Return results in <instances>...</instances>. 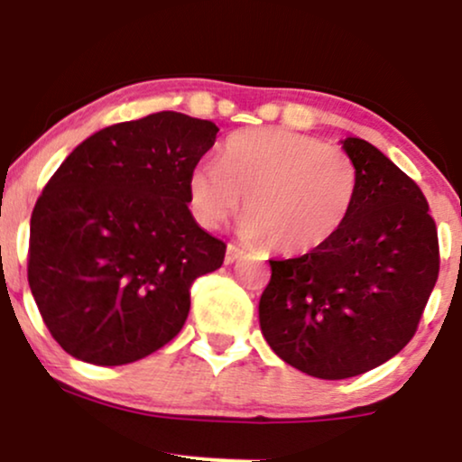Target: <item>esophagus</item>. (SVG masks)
Here are the masks:
<instances>
[{
  "label": "esophagus",
  "instance_id": "34e87169",
  "mask_svg": "<svg viewBox=\"0 0 462 462\" xmlns=\"http://www.w3.org/2000/svg\"><path fill=\"white\" fill-rule=\"evenodd\" d=\"M241 256H243V249L241 247L232 245V243L226 247V258H224L226 264H232L235 261H238V258H241Z\"/></svg>",
  "mask_w": 462,
  "mask_h": 462
}]
</instances>
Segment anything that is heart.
Masks as SVG:
<instances>
[{
	"instance_id": "b5f03b06",
	"label": "heart",
	"mask_w": 462,
	"mask_h": 462,
	"mask_svg": "<svg viewBox=\"0 0 462 462\" xmlns=\"http://www.w3.org/2000/svg\"><path fill=\"white\" fill-rule=\"evenodd\" d=\"M356 195L358 167L347 152L286 128L236 132L219 161H201L189 176L201 226H224L245 199L241 235L278 254H306L330 241Z\"/></svg>"
}]
</instances>
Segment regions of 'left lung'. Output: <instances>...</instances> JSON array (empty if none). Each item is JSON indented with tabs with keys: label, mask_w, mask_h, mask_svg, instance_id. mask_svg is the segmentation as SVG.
I'll use <instances>...</instances> for the list:
<instances>
[{
	"label": "left lung",
	"mask_w": 462,
	"mask_h": 462,
	"mask_svg": "<svg viewBox=\"0 0 462 462\" xmlns=\"http://www.w3.org/2000/svg\"><path fill=\"white\" fill-rule=\"evenodd\" d=\"M358 167L346 226L323 245L269 261L258 317L269 347L321 380L365 374L415 337L439 278V236L428 201L363 139L343 141Z\"/></svg>",
	"instance_id": "1"
}]
</instances>
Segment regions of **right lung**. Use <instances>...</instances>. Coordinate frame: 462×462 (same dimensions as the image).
I'll return each mask as SVG.
<instances>
[{"instance_id": "1", "label": "right lung", "mask_w": 462, "mask_h": 462, "mask_svg": "<svg viewBox=\"0 0 462 462\" xmlns=\"http://www.w3.org/2000/svg\"><path fill=\"white\" fill-rule=\"evenodd\" d=\"M217 132L173 110L115 124L45 184L30 219L28 282L73 358L128 365L182 330L190 284L226 256L189 210V176Z\"/></svg>"}]
</instances>
